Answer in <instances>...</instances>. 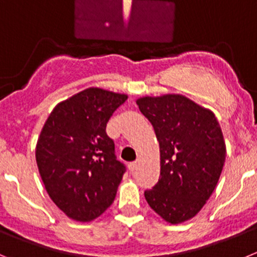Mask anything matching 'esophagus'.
<instances>
[{
    "instance_id": "34e87169",
    "label": "esophagus",
    "mask_w": 257,
    "mask_h": 257,
    "mask_svg": "<svg viewBox=\"0 0 257 257\" xmlns=\"http://www.w3.org/2000/svg\"><path fill=\"white\" fill-rule=\"evenodd\" d=\"M138 164H140V161H133V163H131L129 164V170H131V172H134V170H136V169L138 168Z\"/></svg>"
}]
</instances>
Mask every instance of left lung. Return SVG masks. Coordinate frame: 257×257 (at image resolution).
<instances>
[{
    "label": "left lung",
    "mask_w": 257,
    "mask_h": 257,
    "mask_svg": "<svg viewBox=\"0 0 257 257\" xmlns=\"http://www.w3.org/2000/svg\"><path fill=\"white\" fill-rule=\"evenodd\" d=\"M137 105L160 145V178L145 191L146 201L168 223L189 220L212 195L223 170L220 125L210 110L182 94L142 97Z\"/></svg>",
    "instance_id": "8db88e82"
}]
</instances>
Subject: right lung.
<instances>
[{
  "label": "right lung",
  "instance_id": "right-lung-1",
  "mask_svg": "<svg viewBox=\"0 0 257 257\" xmlns=\"http://www.w3.org/2000/svg\"><path fill=\"white\" fill-rule=\"evenodd\" d=\"M126 94L87 88L52 110L37 142L36 160L51 200L69 218L91 221L110 207L125 165L106 125Z\"/></svg>",
  "mask_w": 257,
  "mask_h": 257
}]
</instances>
